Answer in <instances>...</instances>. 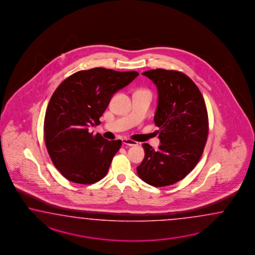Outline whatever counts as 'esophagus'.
I'll return each mask as SVG.
<instances>
[{"mask_svg": "<svg viewBox=\"0 0 255 255\" xmlns=\"http://www.w3.org/2000/svg\"><path fill=\"white\" fill-rule=\"evenodd\" d=\"M123 144L130 145V146L138 145L137 142H135V141H133V140H131V139H128V138H124V139H123Z\"/></svg>", "mask_w": 255, "mask_h": 255, "instance_id": "34e87169", "label": "esophagus"}]
</instances>
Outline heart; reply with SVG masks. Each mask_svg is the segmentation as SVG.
Segmentation results:
<instances>
[{"instance_id":"b5f03b06","label":"heart","mask_w":255,"mask_h":255,"mask_svg":"<svg viewBox=\"0 0 255 255\" xmlns=\"http://www.w3.org/2000/svg\"><path fill=\"white\" fill-rule=\"evenodd\" d=\"M138 91H145V90H138Z\"/></svg>"}]
</instances>
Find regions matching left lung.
Wrapping results in <instances>:
<instances>
[{
	"label": "left lung",
	"instance_id": "1",
	"mask_svg": "<svg viewBox=\"0 0 255 255\" xmlns=\"http://www.w3.org/2000/svg\"><path fill=\"white\" fill-rule=\"evenodd\" d=\"M142 74L158 89L154 123L160 145L158 150L142 145L145 158L136 171L150 186H170L185 178L203 153L209 131L206 105L198 86L181 71L157 69Z\"/></svg>",
	"mask_w": 255,
	"mask_h": 255
}]
</instances>
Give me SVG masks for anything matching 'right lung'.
<instances>
[{
  "label": "right lung",
  "instance_id": "add662e5",
  "mask_svg": "<svg viewBox=\"0 0 255 255\" xmlns=\"http://www.w3.org/2000/svg\"><path fill=\"white\" fill-rule=\"evenodd\" d=\"M138 75L136 71L95 68L76 72L56 88L43 131L49 156L65 178L90 185L106 176L122 141L93 135L88 128L100 124L111 97Z\"/></svg>",
  "mask_w": 255,
  "mask_h": 255
}]
</instances>
